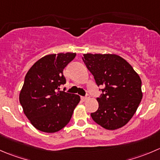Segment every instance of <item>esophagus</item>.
I'll use <instances>...</instances> for the list:
<instances>
[{"label": "esophagus", "instance_id": "34e87169", "mask_svg": "<svg viewBox=\"0 0 160 160\" xmlns=\"http://www.w3.org/2000/svg\"><path fill=\"white\" fill-rule=\"evenodd\" d=\"M89 98H90L89 94H88V95H87L86 97H81V99H82V100L83 101V102H85V101H87V100H88V99Z\"/></svg>", "mask_w": 160, "mask_h": 160}]
</instances>
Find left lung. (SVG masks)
I'll return each instance as SVG.
<instances>
[{
    "label": "left lung",
    "instance_id": "8db88e82",
    "mask_svg": "<svg viewBox=\"0 0 160 160\" xmlns=\"http://www.w3.org/2000/svg\"><path fill=\"white\" fill-rule=\"evenodd\" d=\"M83 60L98 86H105L98 98V109L91 114L93 120L106 130L126 125L142 101V80L132 66L115 54H84Z\"/></svg>",
    "mask_w": 160,
    "mask_h": 160
}]
</instances>
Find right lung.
I'll list each match as a JSON object with an SVG mask.
<instances>
[{"instance_id": "obj_1", "label": "right lung", "mask_w": 160, "mask_h": 160, "mask_svg": "<svg viewBox=\"0 0 160 160\" xmlns=\"http://www.w3.org/2000/svg\"><path fill=\"white\" fill-rule=\"evenodd\" d=\"M76 55L67 52L45 55L26 73L19 102L23 112L36 129L55 133L69 123L80 97L58 90L66 82L63 69Z\"/></svg>"}]
</instances>
